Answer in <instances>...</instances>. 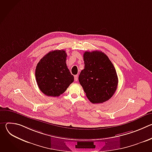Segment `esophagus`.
<instances>
[{
  "instance_id": "obj_1",
  "label": "esophagus",
  "mask_w": 152,
  "mask_h": 152,
  "mask_svg": "<svg viewBox=\"0 0 152 152\" xmlns=\"http://www.w3.org/2000/svg\"><path fill=\"white\" fill-rule=\"evenodd\" d=\"M74 79H75V81H77V80H78V76H77V75L75 76Z\"/></svg>"
}]
</instances>
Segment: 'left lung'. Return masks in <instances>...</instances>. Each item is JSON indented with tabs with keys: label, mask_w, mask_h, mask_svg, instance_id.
I'll return each mask as SVG.
<instances>
[{
	"label": "left lung",
	"mask_w": 152,
	"mask_h": 152,
	"mask_svg": "<svg viewBox=\"0 0 152 152\" xmlns=\"http://www.w3.org/2000/svg\"><path fill=\"white\" fill-rule=\"evenodd\" d=\"M84 69L79 81L88 100L93 103H103L111 98L118 85V77L114 65L100 51L83 53Z\"/></svg>",
	"instance_id": "1"
}]
</instances>
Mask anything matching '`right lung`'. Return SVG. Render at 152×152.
<instances>
[{
	"label": "right lung",
	"instance_id": "right-lung-1",
	"mask_svg": "<svg viewBox=\"0 0 152 152\" xmlns=\"http://www.w3.org/2000/svg\"><path fill=\"white\" fill-rule=\"evenodd\" d=\"M67 53L56 50L46 54L38 63L35 77L38 88L48 96H59L74 81L66 64Z\"/></svg>",
	"mask_w": 152,
	"mask_h": 152
}]
</instances>
